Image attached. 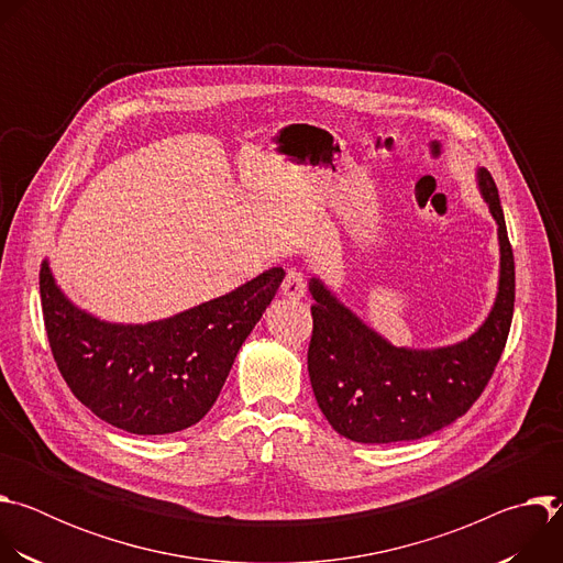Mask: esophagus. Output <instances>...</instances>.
Returning <instances> with one entry per match:
<instances>
[{
	"instance_id": "obj_1",
	"label": "esophagus",
	"mask_w": 563,
	"mask_h": 563,
	"mask_svg": "<svg viewBox=\"0 0 563 563\" xmlns=\"http://www.w3.org/2000/svg\"><path fill=\"white\" fill-rule=\"evenodd\" d=\"M283 294L287 298H302L305 296V278L300 269H289L283 280Z\"/></svg>"
}]
</instances>
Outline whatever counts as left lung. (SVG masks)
Listing matches in <instances>:
<instances>
[{
  "label": "left lung",
  "mask_w": 563,
  "mask_h": 563,
  "mask_svg": "<svg viewBox=\"0 0 563 563\" xmlns=\"http://www.w3.org/2000/svg\"><path fill=\"white\" fill-rule=\"evenodd\" d=\"M476 187L497 222L499 283L486 320L467 339L443 347H396L323 278H309V380L318 408L341 437L356 443L423 439L463 417L488 385L512 323L515 258L486 167H476Z\"/></svg>",
  "instance_id": "left-lung-1"
}]
</instances>
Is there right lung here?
Here are the masks:
<instances>
[{
	"label": "right lung",
	"instance_id": "1",
	"mask_svg": "<svg viewBox=\"0 0 563 563\" xmlns=\"http://www.w3.org/2000/svg\"><path fill=\"white\" fill-rule=\"evenodd\" d=\"M283 278L285 269L272 267L169 318L111 323L77 307L44 258L40 296L53 358L77 400L124 432L172 434L211 410Z\"/></svg>",
	"mask_w": 563,
	"mask_h": 563
}]
</instances>
